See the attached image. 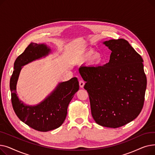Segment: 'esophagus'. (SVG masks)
Instances as JSON below:
<instances>
[{
  "instance_id": "34e87169",
  "label": "esophagus",
  "mask_w": 155,
  "mask_h": 155,
  "mask_svg": "<svg viewBox=\"0 0 155 155\" xmlns=\"http://www.w3.org/2000/svg\"><path fill=\"white\" fill-rule=\"evenodd\" d=\"M84 85H85L84 81L82 80H79V85H80V87L81 88H83L84 86Z\"/></svg>"
}]
</instances>
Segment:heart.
<instances>
[{
    "label": "heart",
    "instance_id": "1",
    "mask_svg": "<svg viewBox=\"0 0 155 155\" xmlns=\"http://www.w3.org/2000/svg\"><path fill=\"white\" fill-rule=\"evenodd\" d=\"M94 53L92 51H89L84 56H81L80 58V61L82 62H86L87 61L91 60L94 56V61L96 63H100L102 61V56L99 54H96L94 56Z\"/></svg>",
    "mask_w": 155,
    "mask_h": 155
}]
</instances>
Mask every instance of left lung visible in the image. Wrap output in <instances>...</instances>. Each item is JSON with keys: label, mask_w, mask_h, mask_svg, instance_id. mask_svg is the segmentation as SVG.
Segmentation results:
<instances>
[{"label": "left lung", "mask_w": 155, "mask_h": 155, "mask_svg": "<svg viewBox=\"0 0 155 155\" xmlns=\"http://www.w3.org/2000/svg\"><path fill=\"white\" fill-rule=\"evenodd\" d=\"M104 44L112 51L102 66H82L81 76L90 99L92 115L104 127L117 128L136 119L144 105L147 79L143 60L124 39Z\"/></svg>", "instance_id": "1"}]
</instances>
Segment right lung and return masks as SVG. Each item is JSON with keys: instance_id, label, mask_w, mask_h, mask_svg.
Masks as SVG:
<instances>
[{"instance_id": "1", "label": "right lung", "mask_w": 155, "mask_h": 155, "mask_svg": "<svg viewBox=\"0 0 155 155\" xmlns=\"http://www.w3.org/2000/svg\"><path fill=\"white\" fill-rule=\"evenodd\" d=\"M50 50L46 45L31 43L15 60L10 80L11 101L15 114L28 126L41 132L51 131L63 123L68 104L79 89L78 79L73 77L59 84L52 94L37 106H28L19 100L15 90L22 66L45 56Z\"/></svg>"}]
</instances>
